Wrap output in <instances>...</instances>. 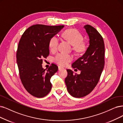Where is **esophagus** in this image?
<instances>
[{
  "instance_id": "esophagus-1",
  "label": "esophagus",
  "mask_w": 123,
  "mask_h": 123,
  "mask_svg": "<svg viewBox=\"0 0 123 123\" xmlns=\"http://www.w3.org/2000/svg\"><path fill=\"white\" fill-rule=\"evenodd\" d=\"M58 70H61V69H62V68H63L61 66H58Z\"/></svg>"
}]
</instances>
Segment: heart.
Masks as SVG:
<instances>
[{
  "label": "heart",
  "mask_w": 123,
  "mask_h": 123,
  "mask_svg": "<svg viewBox=\"0 0 123 123\" xmlns=\"http://www.w3.org/2000/svg\"><path fill=\"white\" fill-rule=\"evenodd\" d=\"M62 37L64 40L72 45L73 50L76 53H80L85 51L87 48L86 43L83 40L82 34L74 29H69L63 31ZM59 43L58 38L53 36L51 37L48 42V46L52 52H55L57 50ZM73 60V56L70 54L60 53L54 57V62L57 64L66 66Z\"/></svg>",
  "instance_id": "obj_1"
}]
</instances>
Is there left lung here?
I'll list each match as a JSON object with an SVG mask.
<instances>
[{"instance_id": "8db88e82", "label": "left lung", "mask_w": 123, "mask_h": 123, "mask_svg": "<svg viewBox=\"0 0 123 123\" xmlns=\"http://www.w3.org/2000/svg\"><path fill=\"white\" fill-rule=\"evenodd\" d=\"M84 28L89 37L90 45L85 53L72 65L81 71L80 74H73L67 69L65 83L68 91L72 96L81 98L94 89L98 82L105 66V47L100 33L89 25Z\"/></svg>"}]
</instances>
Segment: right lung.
I'll return each instance as SVG.
<instances>
[{"instance_id": "obj_1", "label": "right lung", "mask_w": 123, "mask_h": 123, "mask_svg": "<svg viewBox=\"0 0 123 123\" xmlns=\"http://www.w3.org/2000/svg\"><path fill=\"white\" fill-rule=\"evenodd\" d=\"M63 27L35 25L28 28L19 40L16 55L19 78L26 90L36 97H44L51 90L50 78L58 67L52 63L47 70L44 69L42 59L49 55L50 38Z\"/></svg>"}]
</instances>
